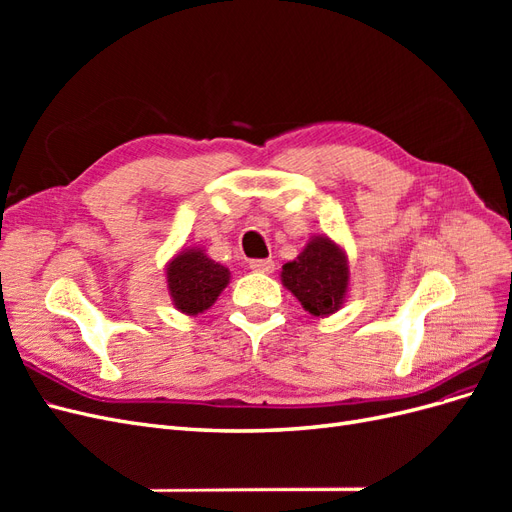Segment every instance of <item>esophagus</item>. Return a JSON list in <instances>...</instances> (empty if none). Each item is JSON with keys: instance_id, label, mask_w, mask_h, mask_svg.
Here are the masks:
<instances>
[{"instance_id": "34e87169", "label": "esophagus", "mask_w": 512, "mask_h": 512, "mask_svg": "<svg viewBox=\"0 0 512 512\" xmlns=\"http://www.w3.org/2000/svg\"><path fill=\"white\" fill-rule=\"evenodd\" d=\"M250 269L258 271V273H273L275 262L271 258H258V260H250Z\"/></svg>"}]
</instances>
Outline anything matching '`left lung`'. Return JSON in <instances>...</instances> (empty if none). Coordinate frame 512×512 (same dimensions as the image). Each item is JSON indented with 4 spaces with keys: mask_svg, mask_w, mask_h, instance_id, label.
Listing matches in <instances>:
<instances>
[{
    "mask_svg": "<svg viewBox=\"0 0 512 512\" xmlns=\"http://www.w3.org/2000/svg\"><path fill=\"white\" fill-rule=\"evenodd\" d=\"M282 284L312 316H331L346 303L350 269L342 245L314 235L303 252L282 267Z\"/></svg>",
    "mask_w": 512,
    "mask_h": 512,
    "instance_id": "left-lung-1",
    "label": "left lung"
}]
</instances>
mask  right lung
Instances as JSON below:
<instances>
[{
    "mask_svg": "<svg viewBox=\"0 0 512 512\" xmlns=\"http://www.w3.org/2000/svg\"><path fill=\"white\" fill-rule=\"evenodd\" d=\"M164 273L170 301L185 316L207 312L230 282V271L211 260L203 247L177 252Z\"/></svg>",
    "mask_w": 512,
    "mask_h": 512,
    "instance_id": "obj_1",
    "label": "right lung"
}]
</instances>
